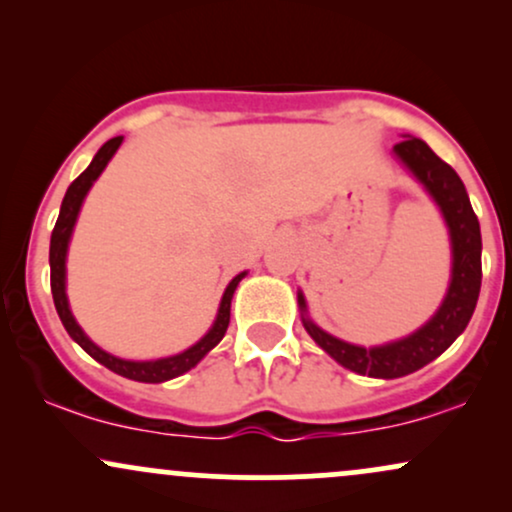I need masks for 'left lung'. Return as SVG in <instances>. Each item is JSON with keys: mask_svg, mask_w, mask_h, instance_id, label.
<instances>
[{"mask_svg": "<svg viewBox=\"0 0 512 512\" xmlns=\"http://www.w3.org/2000/svg\"><path fill=\"white\" fill-rule=\"evenodd\" d=\"M395 154L419 178V182H424L450 228L452 281L443 305L421 330L399 339V342L373 346V349L346 344L342 339L322 332L308 317H303V327L315 339L317 346H322L344 368L370 375V378H402V375L424 368L426 363L443 354L472 320L481 289L479 219L469 204V195L464 190L460 175L416 137H407L404 142H399L395 146ZM298 305L305 313L301 293H298Z\"/></svg>", "mask_w": 512, "mask_h": 512, "instance_id": "8db88e82", "label": "left lung"}]
</instances>
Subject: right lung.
I'll list each match as a JSON object with an SVG mask.
<instances>
[{"label": "right lung", "instance_id": "right-lung-1", "mask_svg": "<svg viewBox=\"0 0 512 512\" xmlns=\"http://www.w3.org/2000/svg\"><path fill=\"white\" fill-rule=\"evenodd\" d=\"M122 144V137H113L110 142H105L98 154L93 156L91 166H88L84 173L76 178L72 185H69L67 195L62 199V209L60 216H57L55 228H52V238H50V289H52V301H55L57 315H60L64 330L69 332V337L74 339L81 349L86 351L88 356L96 358L98 363H103L105 368H110L113 373L122 375V378L137 380V383H163V380L178 378V375L187 373L190 368H195L204 356L214 349L216 344L221 342L223 334L228 330V322H231V298L233 291H236L238 281L243 279V274H238L236 279L228 284L226 293H223L221 305H219V315H216L214 327L204 334L202 339L195 346H190L187 351H182L178 356H168V358H158V361H122V358H115L110 354H105L103 349H98L91 339L81 332V327L76 325L72 310H69L67 303V293H64V260H67V245L69 238H72V228L76 223V216H79L81 202H84L86 192L91 190V185L96 182L98 175L103 173V168L108 166V161L113 158L117 151V146Z\"/></svg>", "mask_w": 512, "mask_h": 512}]
</instances>
